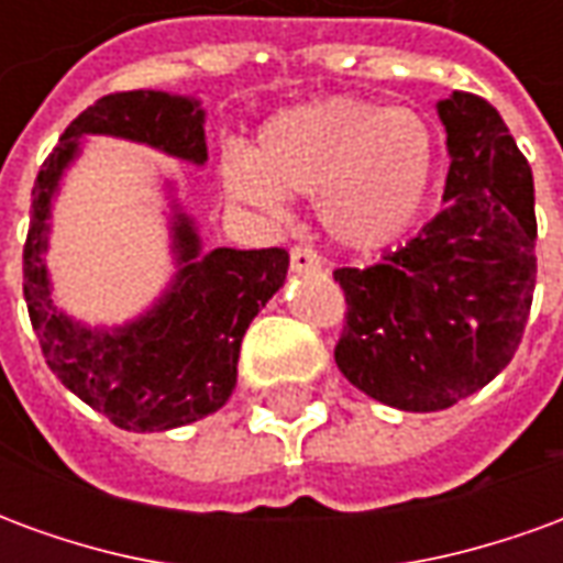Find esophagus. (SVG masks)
I'll return each instance as SVG.
<instances>
[{
  "instance_id": "1",
  "label": "esophagus",
  "mask_w": 563,
  "mask_h": 563,
  "mask_svg": "<svg viewBox=\"0 0 563 563\" xmlns=\"http://www.w3.org/2000/svg\"><path fill=\"white\" fill-rule=\"evenodd\" d=\"M289 265H292L295 274H307V271L322 268V256H319L313 246H292L289 250Z\"/></svg>"
}]
</instances>
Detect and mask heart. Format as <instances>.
Wrapping results in <instances>:
<instances>
[{
  "mask_svg": "<svg viewBox=\"0 0 563 563\" xmlns=\"http://www.w3.org/2000/svg\"><path fill=\"white\" fill-rule=\"evenodd\" d=\"M437 174V139L410 108L322 99L286 108L262 126L256 153L222 159L234 201L277 213L286 196L317 198L338 244L379 250L422 213Z\"/></svg>",
  "mask_w": 563,
  "mask_h": 563,
  "instance_id": "heart-1",
  "label": "heart"
}]
</instances>
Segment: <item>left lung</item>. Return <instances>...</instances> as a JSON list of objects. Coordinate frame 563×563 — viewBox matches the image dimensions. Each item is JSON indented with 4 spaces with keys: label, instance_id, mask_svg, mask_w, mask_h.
Masks as SVG:
<instances>
[{
    "label": "left lung",
    "instance_id": "left-lung-1",
    "mask_svg": "<svg viewBox=\"0 0 563 563\" xmlns=\"http://www.w3.org/2000/svg\"><path fill=\"white\" fill-rule=\"evenodd\" d=\"M443 210L371 268H338L346 325L334 362L355 389L410 413L488 386L525 334L537 283L531 165L492 104L455 90Z\"/></svg>",
    "mask_w": 563,
    "mask_h": 563
}]
</instances>
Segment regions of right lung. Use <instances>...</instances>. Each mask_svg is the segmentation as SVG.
<instances>
[{
  "label": "right lung",
  "mask_w": 563,
  "mask_h": 563,
  "mask_svg": "<svg viewBox=\"0 0 563 563\" xmlns=\"http://www.w3.org/2000/svg\"><path fill=\"white\" fill-rule=\"evenodd\" d=\"M84 135H114L205 165V111L198 99L159 90L111 92L78 114L32 186L23 246V298L47 367L68 391L126 431H168L217 413L238 383L244 331L283 286L289 253L201 250L196 222L174 205L172 250L180 271L147 313L120 329H87L51 298L44 265L51 201Z\"/></svg>",
  "instance_id": "obj_1"
}]
</instances>
